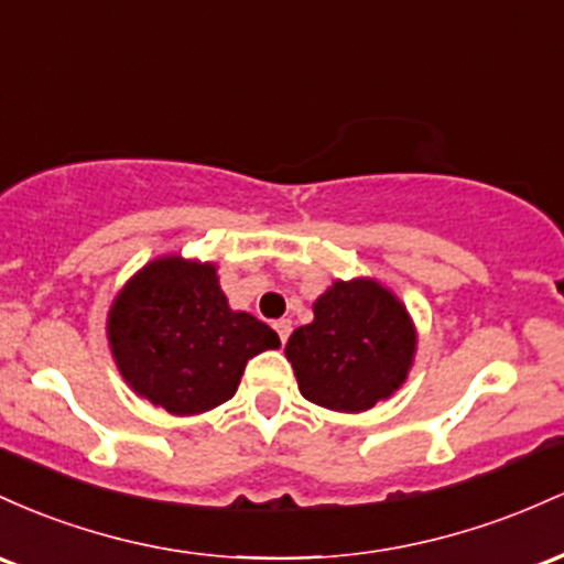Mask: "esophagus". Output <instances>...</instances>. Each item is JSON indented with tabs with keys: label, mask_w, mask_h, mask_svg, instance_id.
<instances>
[{
	"label": "esophagus",
	"mask_w": 564,
	"mask_h": 564,
	"mask_svg": "<svg viewBox=\"0 0 564 564\" xmlns=\"http://www.w3.org/2000/svg\"><path fill=\"white\" fill-rule=\"evenodd\" d=\"M274 330H276V335H280V340L284 344V340L290 338V333H293V322H290V319H276L274 322Z\"/></svg>",
	"instance_id": "esophagus-1"
}]
</instances>
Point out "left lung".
Returning a JSON list of instances; mask_svg holds the SVG:
<instances>
[{"instance_id": "1", "label": "left lung", "mask_w": 564, "mask_h": 564, "mask_svg": "<svg viewBox=\"0 0 564 564\" xmlns=\"http://www.w3.org/2000/svg\"><path fill=\"white\" fill-rule=\"evenodd\" d=\"M415 344L413 319L391 290L338 280L314 301V322L290 335L284 354L308 402L362 413L404 383Z\"/></svg>"}]
</instances>
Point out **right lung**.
I'll return each instance as SVG.
<instances>
[{
    "mask_svg": "<svg viewBox=\"0 0 564 564\" xmlns=\"http://www.w3.org/2000/svg\"><path fill=\"white\" fill-rule=\"evenodd\" d=\"M109 346L135 394L173 415L231 400L248 359L280 349V335L231 312L215 263L164 256L145 263L111 303Z\"/></svg>",
    "mask_w": 564,
    "mask_h": 564,
    "instance_id": "right-lung-1",
    "label": "right lung"
}]
</instances>
